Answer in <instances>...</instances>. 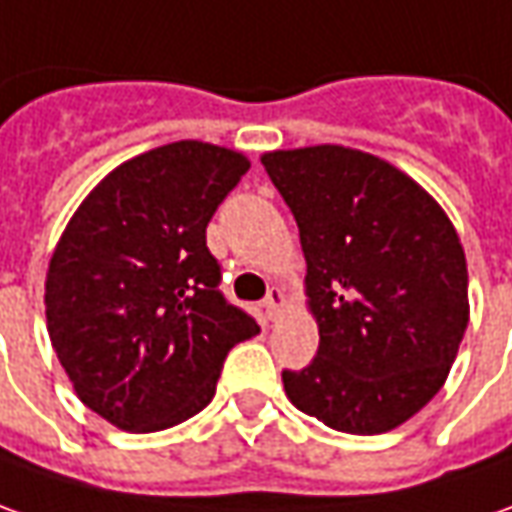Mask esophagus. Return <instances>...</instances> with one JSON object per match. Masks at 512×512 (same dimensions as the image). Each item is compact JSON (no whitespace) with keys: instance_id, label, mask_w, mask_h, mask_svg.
I'll use <instances>...</instances> for the list:
<instances>
[{"instance_id":"34e87169","label":"esophagus","mask_w":512,"mask_h":512,"mask_svg":"<svg viewBox=\"0 0 512 512\" xmlns=\"http://www.w3.org/2000/svg\"><path fill=\"white\" fill-rule=\"evenodd\" d=\"M286 303H289L286 291L280 289V286H272L269 294H266V300H263V309L269 314V320H277V314L286 309Z\"/></svg>"}]
</instances>
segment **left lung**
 Listing matches in <instances>:
<instances>
[{
    "label": "left lung",
    "instance_id": "1",
    "mask_svg": "<svg viewBox=\"0 0 512 512\" xmlns=\"http://www.w3.org/2000/svg\"><path fill=\"white\" fill-rule=\"evenodd\" d=\"M306 255L317 357L291 405L343 433L399 428L445 385L470 320L465 249L428 189L340 144L260 155Z\"/></svg>",
    "mask_w": 512,
    "mask_h": 512
}]
</instances>
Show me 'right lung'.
Masks as SVG:
<instances>
[{"label":"right lung","instance_id":"1","mask_svg":"<svg viewBox=\"0 0 512 512\" xmlns=\"http://www.w3.org/2000/svg\"><path fill=\"white\" fill-rule=\"evenodd\" d=\"M238 150L175 141L141 152L81 201L45 280L47 334L76 397L152 433L203 411L232 345L257 323L218 291L206 223L238 186Z\"/></svg>","mask_w":512,"mask_h":512}]
</instances>
